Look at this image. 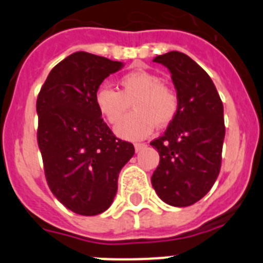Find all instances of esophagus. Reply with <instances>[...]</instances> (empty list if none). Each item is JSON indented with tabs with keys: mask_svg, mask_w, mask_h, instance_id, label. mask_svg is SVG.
<instances>
[{
	"mask_svg": "<svg viewBox=\"0 0 263 263\" xmlns=\"http://www.w3.org/2000/svg\"><path fill=\"white\" fill-rule=\"evenodd\" d=\"M146 146H147L146 143H136V145H134V148H136V152L138 153V152H141V150H143Z\"/></svg>",
	"mask_w": 263,
	"mask_h": 263,
	"instance_id": "34e87169",
	"label": "esophagus"
}]
</instances>
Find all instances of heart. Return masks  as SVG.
Wrapping results in <instances>:
<instances>
[{
  "label": "heart",
  "mask_w": 263,
  "mask_h": 263,
  "mask_svg": "<svg viewBox=\"0 0 263 263\" xmlns=\"http://www.w3.org/2000/svg\"><path fill=\"white\" fill-rule=\"evenodd\" d=\"M120 90L103 85L95 95V105L109 124H117L133 102L136 111L126 116L115 127L118 137L138 141L154 130L155 125L166 126L173 122L179 110L175 90L162 84V79L146 69H134L118 80Z\"/></svg>",
  "instance_id": "b5f03b06"
}]
</instances>
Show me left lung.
Here are the masks:
<instances>
[{
	"label": "left lung",
	"instance_id": "obj_1",
	"mask_svg": "<svg viewBox=\"0 0 263 263\" xmlns=\"http://www.w3.org/2000/svg\"><path fill=\"white\" fill-rule=\"evenodd\" d=\"M153 62L171 73L179 110L150 143L160 157L152 184L168 205H192L208 194L221 168L224 106L212 79L185 53L170 51Z\"/></svg>",
	"mask_w": 263,
	"mask_h": 263
}]
</instances>
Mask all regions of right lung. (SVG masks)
I'll list each match as a JSON object with an SVG mask.
<instances>
[{
    "label": "right lung",
    "instance_id": "obj_1",
    "mask_svg": "<svg viewBox=\"0 0 263 263\" xmlns=\"http://www.w3.org/2000/svg\"><path fill=\"white\" fill-rule=\"evenodd\" d=\"M122 62L78 51L53 67L36 100L38 146L51 192L83 216L105 212L118 174L134 146L116 138L95 105V95Z\"/></svg>",
    "mask_w": 263,
    "mask_h": 263
}]
</instances>
